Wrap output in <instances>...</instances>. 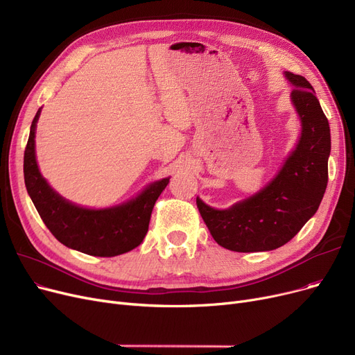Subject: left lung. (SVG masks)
<instances>
[{
  "instance_id": "1",
  "label": "left lung",
  "mask_w": 355,
  "mask_h": 355,
  "mask_svg": "<svg viewBox=\"0 0 355 355\" xmlns=\"http://www.w3.org/2000/svg\"><path fill=\"white\" fill-rule=\"evenodd\" d=\"M291 99L301 118L296 148L282 170L254 196L227 210L197 197L198 211L217 243L233 252H266L284 246L318 210L328 184L329 123L311 83L286 71Z\"/></svg>"
}]
</instances>
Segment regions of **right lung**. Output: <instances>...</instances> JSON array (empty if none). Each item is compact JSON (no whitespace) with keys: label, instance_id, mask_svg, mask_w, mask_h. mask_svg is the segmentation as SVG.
<instances>
[{"label":"right lung","instance_id":"add662e5","mask_svg":"<svg viewBox=\"0 0 355 355\" xmlns=\"http://www.w3.org/2000/svg\"><path fill=\"white\" fill-rule=\"evenodd\" d=\"M33 119L24 151V182L28 196L51 234L64 246L78 252L112 257L135 249L148 232L149 218L170 178L149 184L134 200L110 209H85L64 200L42 177L35 161V123Z\"/></svg>","mask_w":355,"mask_h":355}]
</instances>
